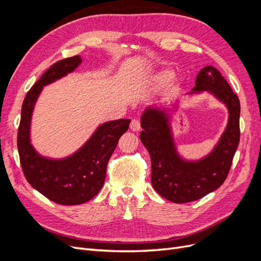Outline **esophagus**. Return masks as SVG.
Instances as JSON below:
<instances>
[{"label": "esophagus", "instance_id": "1", "mask_svg": "<svg viewBox=\"0 0 261 261\" xmlns=\"http://www.w3.org/2000/svg\"><path fill=\"white\" fill-rule=\"evenodd\" d=\"M129 127L133 132H138L140 129V122L138 120H136V118H134V120H132V122H130Z\"/></svg>", "mask_w": 261, "mask_h": 261}]
</instances>
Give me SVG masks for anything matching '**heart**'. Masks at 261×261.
<instances>
[{
  "mask_svg": "<svg viewBox=\"0 0 261 261\" xmlns=\"http://www.w3.org/2000/svg\"><path fill=\"white\" fill-rule=\"evenodd\" d=\"M171 77L172 73L170 70H161V72H158L152 75V82L156 85H163L169 82Z\"/></svg>",
  "mask_w": 261,
  "mask_h": 261,
  "instance_id": "b5f03b06",
  "label": "heart"
}]
</instances>
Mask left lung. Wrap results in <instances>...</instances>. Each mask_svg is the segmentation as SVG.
Listing matches in <instances>:
<instances>
[{"mask_svg":"<svg viewBox=\"0 0 261 261\" xmlns=\"http://www.w3.org/2000/svg\"><path fill=\"white\" fill-rule=\"evenodd\" d=\"M208 91L227 108L226 128L212 151L200 160H185L177 152L171 127V109L148 107L141 114L140 140L151 158V183L155 192L175 203L202 198L224 183L240 143L239 97L219 70L204 66L187 94ZM174 111L177 103L172 106Z\"/></svg>","mask_w":261,"mask_h":261,"instance_id":"obj_1","label":"left lung"}]
</instances>
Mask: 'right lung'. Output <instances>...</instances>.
<instances>
[{
	"label": "right lung",
	"instance_id": "right-lung-1",
	"mask_svg": "<svg viewBox=\"0 0 261 261\" xmlns=\"http://www.w3.org/2000/svg\"><path fill=\"white\" fill-rule=\"evenodd\" d=\"M81 63L82 58L75 55L45 70L22 102L17 135L21 169L28 183L48 199L65 206L87 202L100 192L110 156L130 123L128 118H121L101 124L83 147L63 159H51L36 151L30 140V125L39 94L44 86L74 72Z\"/></svg>",
	"mask_w": 261,
	"mask_h": 261
}]
</instances>
